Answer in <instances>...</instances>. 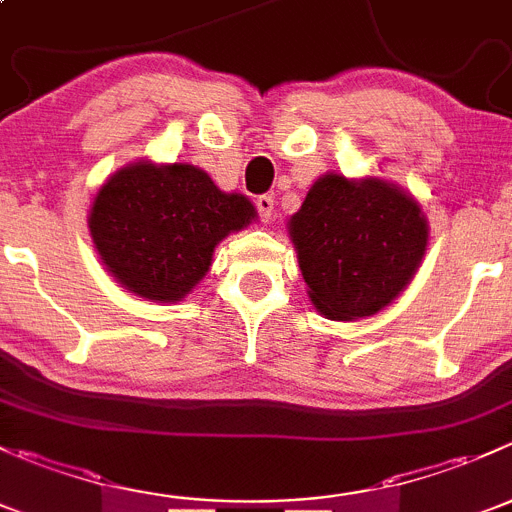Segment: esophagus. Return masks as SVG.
<instances>
[{"mask_svg": "<svg viewBox=\"0 0 512 512\" xmlns=\"http://www.w3.org/2000/svg\"><path fill=\"white\" fill-rule=\"evenodd\" d=\"M255 208L257 213H260L262 223H270L272 213H275V198H272V195H260V198L255 200Z\"/></svg>", "mask_w": 512, "mask_h": 512, "instance_id": "1", "label": "esophagus"}]
</instances>
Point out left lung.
I'll return each mask as SVG.
<instances>
[{"label":"left lung","instance_id":"obj_1","mask_svg":"<svg viewBox=\"0 0 512 512\" xmlns=\"http://www.w3.org/2000/svg\"><path fill=\"white\" fill-rule=\"evenodd\" d=\"M289 235L314 307L349 322L404 292L426 252L428 227L404 190L332 173L312 185L289 220Z\"/></svg>","mask_w":512,"mask_h":512}]
</instances>
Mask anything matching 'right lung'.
Masks as SVG:
<instances>
[{"mask_svg": "<svg viewBox=\"0 0 512 512\" xmlns=\"http://www.w3.org/2000/svg\"><path fill=\"white\" fill-rule=\"evenodd\" d=\"M250 220V200L223 193L195 165L136 163L103 183L89 227L103 265L123 287L178 302L210 270L215 245Z\"/></svg>", "mask_w": 512, "mask_h": 512, "instance_id": "1", "label": "right lung"}]
</instances>
